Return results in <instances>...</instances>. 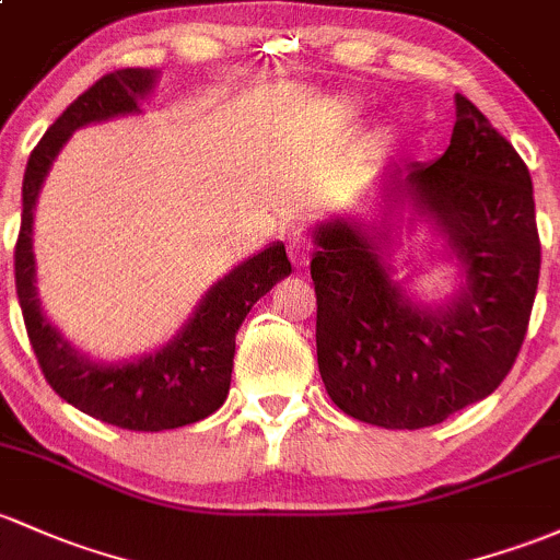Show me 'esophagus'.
I'll return each mask as SVG.
<instances>
[{
    "label": "esophagus",
    "instance_id": "34e87169",
    "mask_svg": "<svg viewBox=\"0 0 560 560\" xmlns=\"http://www.w3.org/2000/svg\"><path fill=\"white\" fill-rule=\"evenodd\" d=\"M288 258H291L293 267H306L312 258V243L302 234H293L291 240H288Z\"/></svg>",
    "mask_w": 560,
    "mask_h": 560
}]
</instances>
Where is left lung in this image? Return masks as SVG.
I'll use <instances>...</instances> for the list:
<instances>
[{"label":"left lung","instance_id":"1","mask_svg":"<svg viewBox=\"0 0 560 560\" xmlns=\"http://www.w3.org/2000/svg\"><path fill=\"white\" fill-rule=\"evenodd\" d=\"M411 202L446 234L467 285L441 310L411 304L360 224L315 232L317 369L330 400L387 430L441 424L491 395L518 358L537 296L539 245L532 176L513 143L456 93L448 149L389 173L387 210Z\"/></svg>","mask_w":560,"mask_h":560}]
</instances>
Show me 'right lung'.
I'll return each instance as SVG.
<instances>
[{"label": "right lung", "instance_id": "add662e5", "mask_svg": "<svg viewBox=\"0 0 560 560\" xmlns=\"http://www.w3.org/2000/svg\"><path fill=\"white\" fill-rule=\"evenodd\" d=\"M152 85V69H117L66 106L28 158L23 176L21 232L15 243L18 302L47 384L88 417L136 432L195 424L224 406L232 382L234 336L250 306L272 291L275 282L291 275L285 245H269L210 288L195 317L171 345L136 363H93L71 350L69 341L45 320L34 288L32 254V221L39 186L77 128L138 112V98H143Z\"/></svg>", "mask_w": 560, "mask_h": 560}]
</instances>
